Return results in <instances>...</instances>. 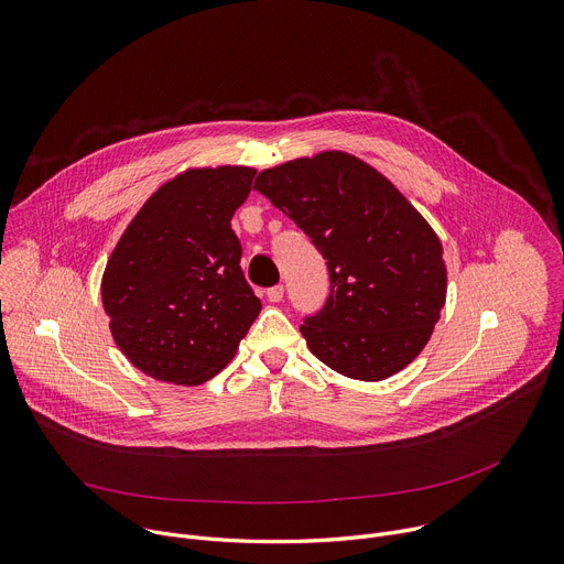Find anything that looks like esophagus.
Masks as SVG:
<instances>
[{
	"instance_id": "obj_1",
	"label": "esophagus",
	"mask_w": 564,
	"mask_h": 564,
	"mask_svg": "<svg viewBox=\"0 0 564 564\" xmlns=\"http://www.w3.org/2000/svg\"><path fill=\"white\" fill-rule=\"evenodd\" d=\"M268 301L272 303H281L283 301V285H274L268 290Z\"/></svg>"
}]
</instances>
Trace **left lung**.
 Instances as JSON below:
<instances>
[{
    "label": "left lung",
    "instance_id": "1",
    "mask_svg": "<svg viewBox=\"0 0 564 564\" xmlns=\"http://www.w3.org/2000/svg\"><path fill=\"white\" fill-rule=\"evenodd\" d=\"M254 189L328 261L330 296L301 324L310 352L361 381L404 370L429 344L446 301L444 250L426 218L346 151L263 170Z\"/></svg>",
    "mask_w": 564,
    "mask_h": 564
}]
</instances>
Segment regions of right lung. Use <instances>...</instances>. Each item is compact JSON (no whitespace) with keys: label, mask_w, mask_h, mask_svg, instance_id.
Segmentation results:
<instances>
[{"label":"right lung","mask_w":564,"mask_h":564,"mask_svg":"<svg viewBox=\"0 0 564 564\" xmlns=\"http://www.w3.org/2000/svg\"><path fill=\"white\" fill-rule=\"evenodd\" d=\"M252 167H196L160 185L113 248L102 305L122 355L144 375L198 386L220 372L261 312L240 270L234 212Z\"/></svg>","instance_id":"obj_1"}]
</instances>
